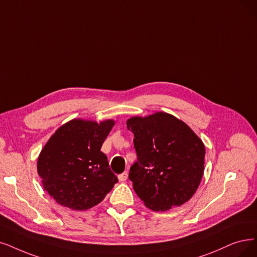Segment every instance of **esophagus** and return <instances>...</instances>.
Returning <instances> with one entry per match:
<instances>
[{"instance_id": "34e87169", "label": "esophagus", "mask_w": 257, "mask_h": 257, "mask_svg": "<svg viewBox=\"0 0 257 257\" xmlns=\"http://www.w3.org/2000/svg\"><path fill=\"white\" fill-rule=\"evenodd\" d=\"M127 177H128L127 172H123L122 174H120V175L118 176V178H119L120 181H125V180L127 179Z\"/></svg>"}]
</instances>
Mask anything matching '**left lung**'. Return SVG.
<instances>
[{
  "label": "left lung",
  "mask_w": 257,
  "mask_h": 257,
  "mask_svg": "<svg viewBox=\"0 0 257 257\" xmlns=\"http://www.w3.org/2000/svg\"><path fill=\"white\" fill-rule=\"evenodd\" d=\"M137 161L128 178L138 197L153 211H167L191 199L203 175L206 149L181 120L167 112L133 117Z\"/></svg>",
  "instance_id": "8db88e82"
}]
</instances>
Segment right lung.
I'll return each mask as SVG.
<instances>
[{"label":"right lung","mask_w":257,"mask_h":257,"mask_svg":"<svg viewBox=\"0 0 257 257\" xmlns=\"http://www.w3.org/2000/svg\"><path fill=\"white\" fill-rule=\"evenodd\" d=\"M114 120L74 119L59 127L38 158L44 190L61 206L87 210L104 199L118 178L100 151Z\"/></svg>","instance_id":"obj_1"}]
</instances>
